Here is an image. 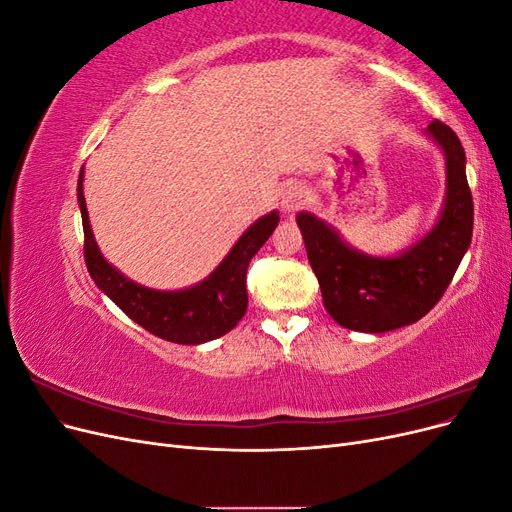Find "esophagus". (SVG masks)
Wrapping results in <instances>:
<instances>
[{"instance_id":"34e87169","label":"esophagus","mask_w":512,"mask_h":512,"mask_svg":"<svg viewBox=\"0 0 512 512\" xmlns=\"http://www.w3.org/2000/svg\"><path fill=\"white\" fill-rule=\"evenodd\" d=\"M307 203V188L303 183H292L282 196V205L286 211H294Z\"/></svg>"}]
</instances>
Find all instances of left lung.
Masks as SVG:
<instances>
[{"instance_id": "8db88e82", "label": "left lung", "mask_w": 512, "mask_h": 512, "mask_svg": "<svg viewBox=\"0 0 512 512\" xmlns=\"http://www.w3.org/2000/svg\"><path fill=\"white\" fill-rule=\"evenodd\" d=\"M427 132L446 153V203L440 222L406 254L365 256L312 213L297 215L324 307L346 329L384 333L421 320L442 299L470 247L474 203L466 153L457 134L440 119H433Z\"/></svg>"}]
</instances>
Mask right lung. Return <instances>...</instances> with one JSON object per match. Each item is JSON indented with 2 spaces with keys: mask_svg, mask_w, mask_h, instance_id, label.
Masks as SVG:
<instances>
[{
  "mask_svg": "<svg viewBox=\"0 0 512 512\" xmlns=\"http://www.w3.org/2000/svg\"><path fill=\"white\" fill-rule=\"evenodd\" d=\"M76 192H79L85 232L83 252L87 271L96 286L117 303L123 314L141 324L151 335L185 346L211 342L237 327L247 309V267L280 222L277 211L267 213L265 218L247 228L222 260V265L205 282L179 292H158L130 282L102 258L89 226L83 196V168Z\"/></svg>",
  "mask_w": 512,
  "mask_h": 512,
  "instance_id": "1",
  "label": "right lung"
}]
</instances>
